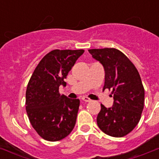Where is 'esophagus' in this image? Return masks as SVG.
<instances>
[{"instance_id": "esophagus-1", "label": "esophagus", "mask_w": 159, "mask_h": 159, "mask_svg": "<svg viewBox=\"0 0 159 159\" xmlns=\"http://www.w3.org/2000/svg\"><path fill=\"white\" fill-rule=\"evenodd\" d=\"M82 101H83V102H91V100H90L89 98H88V97H83L82 98Z\"/></svg>"}]
</instances>
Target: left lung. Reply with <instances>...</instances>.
I'll list each match as a JSON object with an SVG mask.
<instances>
[{
  "label": "left lung",
  "instance_id": "1",
  "mask_svg": "<svg viewBox=\"0 0 159 159\" xmlns=\"http://www.w3.org/2000/svg\"><path fill=\"white\" fill-rule=\"evenodd\" d=\"M88 51L104 67L103 90H112L114 98L110 108L101 105L97 125L108 135L123 137L135 128L143 111L144 89L139 73L130 60L116 48Z\"/></svg>",
  "mask_w": 159,
  "mask_h": 159
}]
</instances>
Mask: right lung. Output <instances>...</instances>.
Wrapping results in <instances>:
<instances>
[{
  "mask_svg": "<svg viewBox=\"0 0 159 159\" xmlns=\"http://www.w3.org/2000/svg\"><path fill=\"white\" fill-rule=\"evenodd\" d=\"M83 53V49L51 51L41 59L30 79L26 112L33 128L46 140H61L74 128L80 101L60 95L59 87H66L64 79Z\"/></svg>",
  "mask_w": 159,
  "mask_h": 159,
  "instance_id": "right-lung-1",
  "label": "right lung"
}]
</instances>
